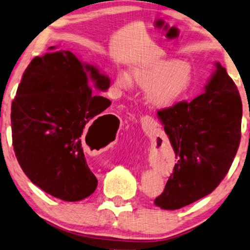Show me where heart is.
Masks as SVG:
<instances>
[{
	"mask_svg": "<svg viewBox=\"0 0 250 250\" xmlns=\"http://www.w3.org/2000/svg\"><path fill=\"white\" fill-rule=\"evenodd\" d=\"M133 81L146 90V102L154 109L172 108L191 90L192 68L178 59H161L141 63L131 71L120 70L114 75V86L120 92L132 89Z\"/></svg>",
	"mask_w": 250,
	"mask_h": 250,
	"instance_id": "1",
	"label": "heart"
}]
</instances>
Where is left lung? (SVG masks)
<instances>
[{
	"mask_svg": "<svg viewBox=\"0 0 250 250\" xmlns=\"http://www.w3.org/2000/svg\"><path fill=\"white\" fill-rule=\"evenodd\" d=\"M157 114L177 164L154 205L175 210L209 195L227 175L239 146L243 105L235 82L217 62L203 94Z\"/></svg>",
	"mask_w": 250,
	"mask_h": 250,
	"instance_id": "obj_1",
	"label": "left lung"
}]
</instances>
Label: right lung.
Here are the masks:
<instances>
[{"mask_svg": "<svg viewBox=\"0 0 250 250\" xmlns=\"http://www.w3.org/2000/svg\"><path fill=\"white\" fill-rule=\"evenodd\" d=\"M55 49L50 46L49 53L35 57L22 75L12 102V141L20 166L34 185L61 200L80 201L98 186L83 153L86 128L99 116L85 142L112 117H100L111 101L92 86L105 91L110 79L71 51Z\"/></svg>", "mask_w": 250, "mask_h": 250, "instance_id": "right-lung-1", "label": "right lung"}]
</instances>
